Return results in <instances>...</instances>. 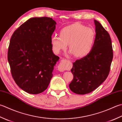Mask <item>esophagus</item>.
Here are the masks:
<instances>
[{"label":"esophagus","instance_id":"esophagus-1","mask_svg":"<svg viewBox=\"0 0 122 122\" xmlns=\"http://www.w3.org/2000/svg\"><path fill=\"white\" fill-rule=\"evenodd\" d=\"M58 70L60 72H63L65 71L66 69V60L64 59H62L61 60V63L58 66Z\"/></svg>","mask_w":122,"mask_h":122}]
</instances>
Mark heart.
<instances>
[{
	"label": "heart",
	"instance_id": "heart-1",
	"mask_svg": "<svg viewBox=\"0 0 122 122\" xmlns=\"http://www.w3.org/2000/svg\"><path fill=\"white\" fill-rule=\"evenodd\" d=\"M96 39V33L91 28L73 24L62 28L60 37L52 36L51 43L53 51L58 53L66 50L69 44L70 53L77 58H82L90 53Z\"/></svg>",
	"mask_w": 122,
	"mask_h": 122
}]
</instances>
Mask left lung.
Segmentation results:
<instances>
[{
  "mask_svg": "<svg viewBox=\"0 0 122 122\" xmlns=\"http://www.w3.org/2000/svg\"><path fill=\"white\" fill-rule=\"evenodd\" d=\"M94 22L96 39L92 51L73 62L71 70L73 79L69 88L79 95L92 92L106 79L113 58L109 33L99 21L94 20Z\"/></svg>",
  "mask_w": 122,
  "mask_h": 122,
  "instance_id": "8db88e82",
  "label": "left lung"
}]
</instances>
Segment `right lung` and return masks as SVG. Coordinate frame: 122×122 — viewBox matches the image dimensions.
<instances>
[{
	"label": "right lung",
	"instance_id": "right-lung-1",
	"mask_svg": "<svg viewBox=\"0 0 122 122\" xmlns=\"http://www.w3.org/2000/svg\"><path fill=\"white\" fill-rule=\"evenodd\" d=\"M56 24L52 18H31L11 36L8 61L12 77L19 87L29 94L44 92L53 76L59 59L51 43Z\"/></svg>",
	"mask_w": 122,
	"mask_h": 122
}]
</instances>
